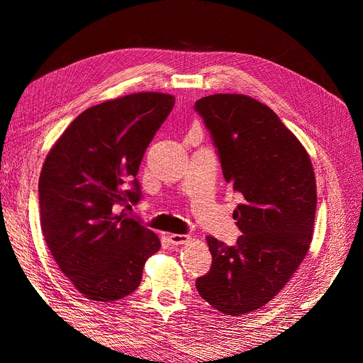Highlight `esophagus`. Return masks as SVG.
<instances>
[{
  "label": "esophagus",
  "mask_w": 363,
  "mask_h": 363,
  "mask_svg": "<svg viewBox=\"0 0 363 363\" xmlns=\"http://www.w3.org/2000/svg\"><path fill=\"white\" fill-rule=\"evenodd\" d=\"M168 238H169L172 245H182V244H186L189 240L188 235H175V233H172Z\"/></svg>",
  "instance_id": "34e87169"
}]
</instances>
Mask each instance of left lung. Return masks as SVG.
Returning a JSON list of instances; mask_svg holds the SVG:
<instances>
[{
  "mask_svg": "<svg viewBox=\"0 0 363 363\" xmlns=\"http://www.w3.org/2000/svg\"><path fill=\"white\" fill-rule=\"evenodd\" d=\"M194 108L212 136L225 182L244 199L233 212L242 235L233 247L206 238L212 267L195 286L216 311L240 316L271 301L309 251L315 174L300 140L255 98L216 94Z\"/></svg>",
  "mask_w": 363,
  "mask_h": 363,
  "instance_id": "8db88e82",
  "label": "left lung"
}]
</instances>
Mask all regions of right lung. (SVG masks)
<instances>
[{
	"label": "right lung",
	"instance_id": "obj_1",
	"mask_svg": "<svg viewBox=\"0 0 363 363\" xmlns=\"http://www.w3.org/2000/svg\"><path fill=\"white\" fill-rule=\"evenodd\" d=\"M175 98L139 92L89 107L54 144L39 177L40 227L75 289L115 301L138 289L156 233L115 206L142 199L139 164Z\"/></svg>",
	"mask_w": 363,
	"mask_h": 363
}]
</instances>
